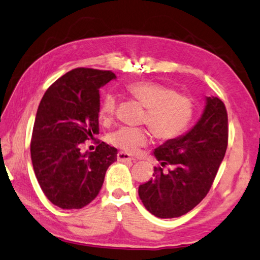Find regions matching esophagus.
<instances>
[{
    "instance_id": "obj_1",
    "label": "esophagus",
    "mask_w": 260,
    "mask_h": 260,
    "mask_svg": "<svg viewBox=\"0 0 260 260\" xmlns=\"http://www.w3.org/2000/svg\"><path fill=\"white\" fill-rule=\"evenodd\" d=\"M117 158L119 162H132V160H134V158L131 157V155L125 151H119Z\"/></svg>"
}]
</instances>
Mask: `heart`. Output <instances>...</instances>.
Listing matches in <instances>:
<instances>
[{"instance_id": "1", "label": "heart", "mask_w": 260, "mask_h": 260, "mask_svg": "<svg viewBox=\"0 0 260 260\" xmlns=\"http://www.w3.org/2000/svg\"><path fill=\"white\" fill-rule=\"evenodd\" d=\"M134 100L146 108L142 122L149 127L152 134L160 141L180 137L188 128L194 117V101L187 94L178 93L171 86L157 82H133L127 85ZM117 109V98L108 93L103 98L100 117L109 121ZM149 141V133L145 128L122 126L110 135L111 145L127 152H135Z\"/></svg>"}]
</instances>
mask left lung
Listing matches in <instances>:
<instances>
[{"instance_id": "left-lung-1", "label": "left lung", "mask_w": 260, "mask_h": 260, "mask_svg": "<svg viewBox=\"0 0 260 260\" xmlns=\"http://www.w3.org/2000/svg\"><path fill=\"white\" fill-rule=\"evenodd\" d=\"M203 115L183 137L156 148L154 178L139 186V197L152 215L182 216L211 189L228 146V114L223 102L207 97ZM170 166L168 171L164 168Z\"/></svg>"}]
</instances>
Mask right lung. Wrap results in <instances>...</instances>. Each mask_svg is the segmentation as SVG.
I'll list each match as a JSON object with an SVG mask.
<instances>
[{"instance_id": "obj_1", "label": "right lung", "mask_w": 260, "mask_h": 260, "mask_svg": "<svg viewBox=\"0 0 260 260\" xmlns=\"http://www.w3.org/2000/svg\"><path fill=\"white\" fill-rule=\"evenodd\" d=\"M115 78L111 71L75 68L56 80L41 98L32 131L31 159L44 194L62 209H80L98 196L114 147L98 142L82 152L100 132V89Z\"/></svg>"}]
</instances>
